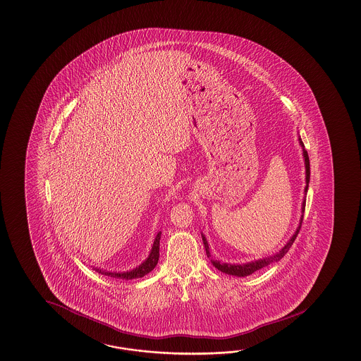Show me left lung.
Wrapping results in <instances>:
<instances>
[{
	"instance_id": "1",
	"label": "left lung",
	"mask_w": 361,
	"mask_h": 361,
	"mask_svg": "<svg viewBox=\"0 0 361 361\" xmlns=\"http://www.w3.org/2000/svg\"><path fill=\"white\" fill-rule=\"evenodd\" d=\"M298 140H300V147H302V149H303V160H305V168H306V187H305V197H303V201H302V207H300V210H302V215H300V224H298L297 230L294 232V235L290 238V240L285 244V246H283V249H281V250H279L276 254H272V255H269V257H264V258L257 259V261L243 263V264H235V263H233V264H231V263H223V262L215 261V259H213V258H212V254H210V249H209V244H207V238L201 233L202 243H204V245H205V250H207V258L212 261L215 269L222 271L223 274H227V275H232V276L236 277L249 276V275H252V274L255 272V271L263 269V267L269 266L271 263H275V262L280 261V259L284 257L285 254L288 253V250L290 249V246L293 245L294 240H295L297 235H298V232H300V226H302V221H303V213H305V207H306V195L307 191H308V183H310V159H308V154H307V151L305 149V145H303L302 139L298 138Z\"/></svg>"
}]
</instances>
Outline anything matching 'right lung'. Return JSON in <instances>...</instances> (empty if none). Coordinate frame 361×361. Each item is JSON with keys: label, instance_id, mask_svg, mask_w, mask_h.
Listing matches in <instances>:
<instances>
[{"label": "right lung", "instance_id": "obj_1", "mask_svg": "<svg viewBox=\"0 0 361 361\" xmlns=\"http://www.w3.org/2000/svg\"><path fill=\"white\" fill-rule=\"evenodd\" d=\"M160 238H161V231L156 235L154 238V245L149 252V255L147 257L146 261L140 263L138 267L130 269V271H125V272H116V271H107V269H98V267H92L97 272H99L102 275L106 276L116 277V279H121V280H133V279H138V277L146 276L147 274H149L152 269L156 267L157 262H159V255H160Z\"/></svg>", "mask_w": 361, "mask_h": 361}]
</instances>
